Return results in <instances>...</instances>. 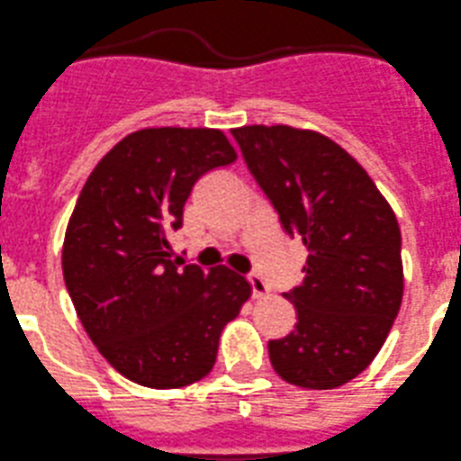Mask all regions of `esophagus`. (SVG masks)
Returning <instances> with one entry per match:
<instances>
[{
    "label": "esophagus",
    "instance_id": "1",
    "mask_svg": "<svg viewBox=\"0 0 461 461\" xmlns=\"http://www.w3.org/2000/svg\"><path fill=\"white\" fill-rule=\"evenodd\" d=\"M247 280H249V285H251L253 296H265V294H267V283H265V278H262V276L258 274V271H251V274L247 276Z\"/></svg>",
    "mask_w": 461,
    "mask_h": 461
}]
</instances>
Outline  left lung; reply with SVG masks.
Masks as SVG:
<instances>
[{
    "instance_id": "1",
    "label": "left lung",
    "mask_w": 461,
    "mask_h": 461,
    "mask_svg": "<svg viewBox=\"0 0 461 461\" xmlns=\"http://www.w3.org/2000/svg\"><path fill=\"white\" fill-rule=\"evenodd\" d=\"M230 133L285 233L308 249L303 285L285 292L299 321L269 341L271 366L296 387H341L371 365L401 308L396 214L326 135L292 126Z\"/></svg>"
}]
</instances>
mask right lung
<instances>
[{
	"label": "right lung",
	"instance_id": "obj_1",
	"mask_svg": "<svg viewBox=\"0 0 461 461\" xmlns=\"http://www.w3.org/2000/svg\"><path fill=\"white\" fill-rule=\"evenodd\" d=\"M217 129H144L92 169L63 244V276L99 353L133 383L176 389L210 374L219 335L251 296L226 267L169 260V235L210 169L235 162Z\"/></svg>",
	"mask_w": 461,
	"mask_h": 461
}]
</instances>
